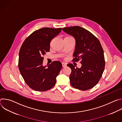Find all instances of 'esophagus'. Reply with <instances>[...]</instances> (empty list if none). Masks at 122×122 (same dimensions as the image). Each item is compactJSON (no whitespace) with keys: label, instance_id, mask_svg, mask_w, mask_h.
I'll return each mask as SVG.
<instances>
[{"label":"esophagus","instance_id":"34e87169","mask_svg":"<svg viewBox=\"0 0 122 122\" xmlns=\"http://www.w3.org/2000/svg\"><path fill=\"white\" fill-rule=\"evenodd\" d=\"M62 66L63 67H66V63H62Z\"/></svg>","mask_w":122,"mask_h":122}]
</instances>
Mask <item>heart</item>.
<instances>
[{"label": "heart", "instance_id": "1", "mask_svg": "<svg viewBox=\"0 0 122 122\" xmlns=\"http://www.w3.org/2000/svg\"><path fill=\"white\" fill-rule=\"evenodd\" d=\"M71 38V36H66L65 38Z\"/></svg>", "mask_w": 122, "mask_h": 122}]
</instances>
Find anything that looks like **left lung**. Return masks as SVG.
<instances>
[{"label": "left lung", "mask_w": 122, "mask_h": 122, "mask_svg": "<svg viewBox=\"0 0 122 122\" xmlns=\"http://www.w3.org/2000/svg\"><path fill=\"white\" fill-rule=\"evenodd\" d=\"M76 40L73 54L74 62L80 61V68L72 64L67 66L71 69L69 76L71 84L74 88L81 90L92 88L98 82L105 68L104 51L98 39L90 32L79 26L62 28Z\"/></svg>", "instance_id": "1"}]
</instances>
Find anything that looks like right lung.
<instances>
[{
  "mask_svg": "<svg viewBox=\"0 0 122 122\" xmlns=\"http://www.w3.org/2000/svg\"><path fill=\"white\" fill-rule=\"evenodd\" d=\"M61 31V28L43 27L33 32L25 40L19 54L18 67L25 83L33 90L44 92L56 84V78L62 67L55 61L43 66V56L50 51L51 41Z\"/></svg>",
  "mask_w": 122,
  "mask_h": 122,
  "instance_id": "add662e5",
  "label": "right lung"
}]
</instances>
